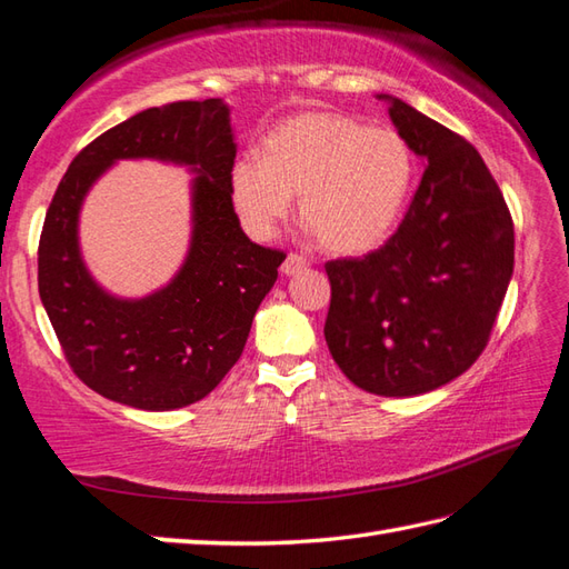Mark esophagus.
<instances>
[{
	"label": "esophagus",
	"instance_id": "esophagus-1",
	"mask_svg": "<svg viewBox=\"0 0 569 569\" xmlns=\"http://www.w3.org/2000/svg\"><path fill=\"white\" fill-rule=\"evenodd\" d=\"M309 264V260L301 256V252H289L287 256V260L282 262V272L284 274H295V272H299V270H305Z\"/></svg>",
	"mask_w": 569,
	"mask_h": 569
}]
</instances>
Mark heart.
Here are the masks:
<instances>
[{
    "mask_svg": "<svg viewBox=\"0 0 569 569\" xmlns=\"http://www.w3.org/2000/svg\"><path fill=\"white\" fill-rule=\"evenodd\" d=\"M413 184V153L391 129H368L336 111L299 113L231 168V199L250 236L270 238L292 197L319 243L338 256L380 246Z\"/></svg>",
    "mask_w": 569,
    "mask_h": 569,
    "instance_id": "obj_1",
    "label": "heart"
}]
</instances>
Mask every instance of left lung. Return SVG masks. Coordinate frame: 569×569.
<instances>
[{
    "instance_id": "obj_1",
    "label": "left lung",
    "mask_w": 569,
    "mask_h": 569,
    "mask_svg": "<svg viewBox=\"0 0 569 569\" xmlns=\"http://www.w3.org/2000/svg\"><path fill=\"white\" fill-rule=\"evenodd\" d=\"M399 136L428 166L389 241L326 262V343L348 380L413 397L482 356L513 272V221L482 156L462 136L387 97Z\"/></svg>"
}]
</instances>
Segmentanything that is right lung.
Wrapping results in <instances>:
<instances>
[{
	"label": "right lung",
	"instance_id": "add662e5",
	"mask_svg": "<svg viewBox=\"0 0 569 569\" xmlns=\"http://www.w3.org/2000/svg\"><path fill=\"white\" fill-rule=\"evenodd\" d=\"M123 157L182 161L198 172L183 270L136 302L107 296L77 248L86 189ZM233 160L229 107L204 99L136 113L84 146L62 174L38 241V292L72 372L97 395L146 411L182 409L204 399L241 358L287 256L243 233L231 199Z\"/></svg>",
	"mask_w": 569,
	"mask_h": 569
}]
</instances>
